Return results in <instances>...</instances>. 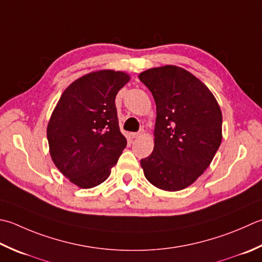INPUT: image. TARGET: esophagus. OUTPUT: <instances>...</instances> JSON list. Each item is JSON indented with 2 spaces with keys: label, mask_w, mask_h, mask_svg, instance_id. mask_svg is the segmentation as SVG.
<instances>
[{
  "label": "esophagus",
  "mask_w": 262,
  "mask_h": 262,
  "mask_svg": "<svg viewBox=\"0 0 262 262\" xmlns=\"http://www.w3.org/2000/svg\"><path fill=\"white\" fill-rule=\"evenodd\" d=\"M142 135H143V130L138 132V133H132V134H130V136H132L133 138H138V137H141Z\"/></svg>",
  "instance_id": "1"
}]
</instances>
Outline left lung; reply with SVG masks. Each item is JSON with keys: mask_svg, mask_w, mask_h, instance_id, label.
Segmentation results:
<instances>
[{"mask_svg": "<svg viewBox=\"0 0 262 262\" xmlns=\"http://www.w3.org/2000/svg\"><path fill=\"white\" fill-rule=\"evenodd\" d=\"M138 78L157 105L155 147L141 167L153 186L181 191L202 175L218 151L222 110L206 84L181 67L151 68Z\"/></svg>", "mask_w": 262, "mask_h": 262, "instance_id": "1", "label": "left lung"}]
</instances>
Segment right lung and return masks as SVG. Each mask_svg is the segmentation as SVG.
Segmentation results:
<instances>
[{
	"instance_id": "obj_1",
	"label": "right lung",
	"mask_w": 262,
	"mask_h": 262,
	"mask_svg": "<svg viewBox=\"0 0 262 262\" xmlns=\"http://www.w3.org/2000/svg\"><path fill=\"white\" fill-rule=\"evenodd\" d=\"M129 80L124 71H92L60 96L46 128L50 156L76 186L92 188L103 183L126 147L115 100Z\"/></svg>"
}]
</instances>
